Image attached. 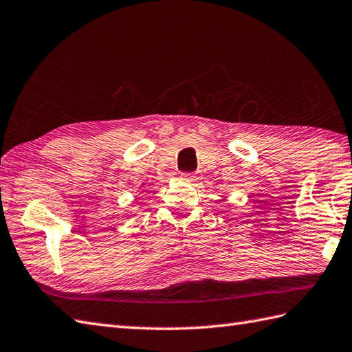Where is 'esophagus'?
Returning a JSON list of instances; mask_svg holds the SVG:
<instances>
[{"mask_svg":"<svg viewBox=\"0 0 352 352\" xmlns=\"http://www.w3.org/2000/svg\"><path fill=\"white\" fill-rule=\"evenodd\" d=\"M182 177L184 179H189V182H195V179H196V175L193 173H184V174H182Z\"/></svg>","mask_w":352,"mask_h":352,"instance_id":"1","label":"esophagus"}]
</instances>
